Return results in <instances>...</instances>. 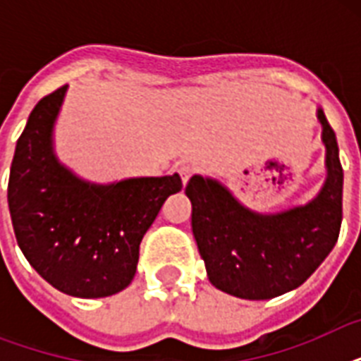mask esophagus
I'll list each match as a JSON object with an SVG mask.
<instances>
[{"mask_svg":"<svg viewBox=\"0 0 361 361\" xmlns=\"http://www.w3.org/2000/svg\"><path fill=\"white\" fill-rule=\"evenodd\" d=\"M195 166L192 164H180L178 166V174L181 176V181H183V185H185L187 181H189V178H191L192 174H195Z\"/></svg>","mask_w":361,"mask_h":361,"instance_id":"esophagus-1","label":"esophagus"}]
</instances>
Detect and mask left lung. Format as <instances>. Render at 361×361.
<instances>
[{"mask_svg":"<svg viewBox=\"0 0 361 361\" xmlns=\"http://www.w3.org/2000/svg\"><path fill=\"white\" fill-rule=\"evenodd\" d=\"M326 181L305 206L279 214L245 208L217 180L192 176L185 195L209 283L243 300H269L305 283L336 245L343 219V166L334 129L317 110Z\"/></svg>","mask_w":361,"mask_h":361,"instance_id":"obj_1","label":"left lung"}]
</instances>
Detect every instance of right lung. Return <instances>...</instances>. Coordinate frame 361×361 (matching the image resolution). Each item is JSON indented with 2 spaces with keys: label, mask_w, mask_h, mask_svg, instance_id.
I'll list each match as a JSON object with an SVG mask.
<instances>
[{
  "label": "right lung",
  "mask_w": 361,
  "mask_h": 361,
  "mask_svg": "<svg viewBox=\"0 0 361 361\" xmlns=\"http://www.w3.org/2000/svg\"><path fill=\"white\" fill-rule=\"evenodd\" d=\"M67 86L31 110L14 149L8 212L18 247L42 279L63 294L106 298L130 285L138 249L178 174L109 185L80 180L54 153V125Z\"/></svg>",
  "instance_id": "obj_1"
}]
</instances>
